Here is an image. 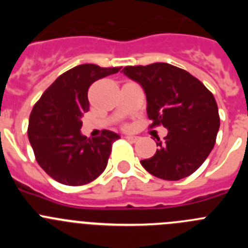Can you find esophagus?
Listing matches in <instances>:
<instances>
[{
	"mask_svg": "<svg viewBox=\"0 0 248 248\" xmlns=\"http://www.w3.org/2000/svg\"><path fill=\"white\" fill-rule=\"evenodd\" d=\"M125 139L129 140V141H131V143H134V141H137V140H138V138L137 137H133V135H126Z\"/></svg>",
	"mask_w": 248,
	"mask_h": 248,
	"instance_id": "obj_1",
	"label": "esophagus"
}]
</instances>
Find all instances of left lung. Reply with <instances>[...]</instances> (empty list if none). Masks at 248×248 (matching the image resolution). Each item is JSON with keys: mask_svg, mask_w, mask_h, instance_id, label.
Segmentation results:
<instances>
[{"mask_svg": "<svg viewBox=\"0 0 248 248\" xmlns=\"http://www.w3.org/2000/svg\"><path fill=\"white\" fill-rule=\"evenodd\" d=\"M124 74L143 87L151 128L168 129L156 153L140 163L163 180L176 181L202 165L216 143L218 108L211 92L185 69L169 63L128 65Z\"/></svg>", "mask_w": 248, "mask_h": 248, "instance_id": "obj_1", "label": "left lung"}]
</instances>
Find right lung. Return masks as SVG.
I'll return each instance as SVG.
<instances>
[{
	"label": "right lung",
	"instance_id": "right-lung-1",
	"mask_svg": "<svg viewBox=\"0 0 248 248\" xmlns=\"http://www.w3.org/2000/svg\"><path fill=\"white\" fill-rule=\"evenodd\" d=\"M119 71V67L77 65L61 74L34 104L28 139L37 163L58 183L85 185L107 168L111 145L120 137L103 130L100 137L88 139L80 134V128L83 114L89 110V87Z\"/></svg>",
	"mask_w": 248,
	"mask_h": 248
}]
</instances>
